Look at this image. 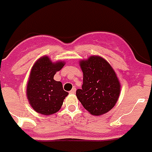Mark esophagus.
Instances as JSON below:
<instances>
[{
  "instance_id": "esophagus-1",
  "label": "esophagus",
  "mask_w": 152,
  "mask_h": 152,
  "mask_svg": "<svg viewBox=\"0 0 152 152\" xmlns=\"http://www.w3.org/2000/svg\"><path fill=\"white\" fill-rule=\"evenodd\" d=\"M76 88H75V87H73V88H72V90L69 91V93L70 94H75V93H76Z\"/></svg>"
}]
</instances>
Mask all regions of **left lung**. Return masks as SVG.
Masks as SVG:
<instances>
[{"label": "left lung", "mask_w": 152, "mask_h": 152, "mask_svg": "<svg viewBox=\"0 0 152 152\" xmlns=\"http://www.w3.org/2000/svg\"><path fill=\"white\" fill-rule=\"evenodd\" d=\"M83 73L82 88L76 96L86 110L94 115L110 111L116 104L120 83L108 61L99 56H91L80 61Z\"/></svg>", "instance_id": "left-lung-1"}]
</instances>
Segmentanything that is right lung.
Masks as SVG:
<instances>
[{
    "mask_svg": "<svg viewBox=\"0 0 152 152\" xmlns=\"http://www.w3.org/2000/svg\"><path fill=\"white\" fill-rule=\"evenodd\" d=\"M64 65V61L54 63L47 56L38 59L33 65L26 93L29 104L38 113L49 115L57 112L69 94L63 90L62 83L54 80L55 74Z\"/></svg>",
    "mask_w": 152,
    "mask_h": 152,
    "instance_id": "add662e5",
    "label": "right lung"
}]
</instances>
